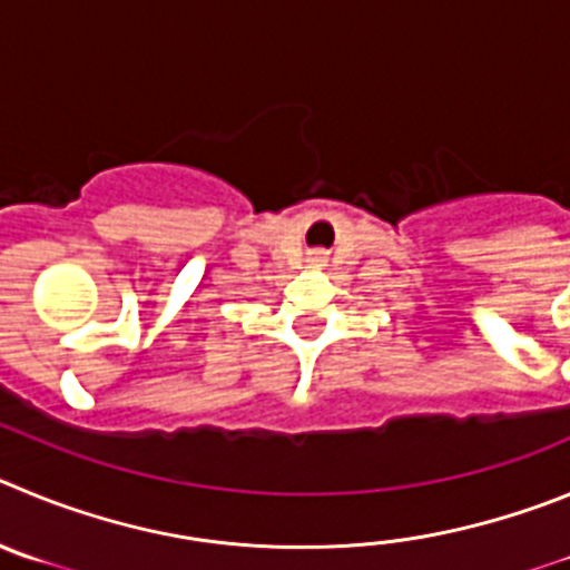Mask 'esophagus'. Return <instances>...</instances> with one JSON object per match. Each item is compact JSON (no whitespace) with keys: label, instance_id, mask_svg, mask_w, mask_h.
<instances>
[{"label":"esophagus","instance_id":"34e87169","mask_svg":"<svg viewBox=\"0 0 570 570\" xmlns=\"http://www.w3.org/2000/svg\"><path fill=\"white\" fill-rule=\"evenodd\" d=\"M312 264H317V266H323V261H326V255H323V253H312Z\"/></svg>","mask_w":570,"mask_h":570}]
</instances>
